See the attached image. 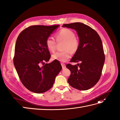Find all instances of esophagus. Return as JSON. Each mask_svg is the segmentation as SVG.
Returning a JSON list of instances; mask_svg holds the SVG:
<instances>
[{
	"instance_id": "esophagus-1",
	"label": "esophagus",
	"mask_w": 120,
	"mask_h": 120,
	"mask_svg": "<svg viewBox=\"0 0 120 120\" xmlns=\"http://www.w3.org/2000/svg\"><path fill=\"white\" fill-rule=\"evenodd\" d=\"M61 65H62V69H64L66 67V66H65V64L63 63H61Z\"/></svg>"
}]
</instances>
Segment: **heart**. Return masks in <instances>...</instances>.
<instances>
[{
    "instance_id": "obj_1",
    "label": "heart",
    "mask_w": 120,
    "mask_h": 120,
    "mask_svg": "<svg viewBox=\"0 0 120 120\" xmlns=\"http://www.w3.org/2000/svg\"><path fill=\"white\" fill-rule=\"evenodd\" d=\"M57 42L63 41L62 52H58L52 55V59L60 62H65L71 56V53L75 54L79 47V39L75 36V33L71 29L64 28L60 29L55 34ZM53 38L49 37L45 41V45L51 52H54L57 47V42Z\"/></svg>"
}]
</instances>
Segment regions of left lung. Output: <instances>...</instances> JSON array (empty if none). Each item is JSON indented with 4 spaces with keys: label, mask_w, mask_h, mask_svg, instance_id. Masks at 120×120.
Wrapping results in <instances>:
<instances>
[{
    "label": "left lung",
    "mask_w": 120,
    "mask_h": 120,
    "mask_svg": "<svg viewBox=\"0 0 120 120\" xmlns=\"http://www.w3.org/2000/svg\"><path fill=\"white\" fill-rule=\"evenodd\" d=\"M63 27L75 29L80 42L70 61L79 63L66 64L71 72L68 83L78 90H87L97 83L102 73L105 60L102 41L96 31L82 23L65 24Z\"/></svg>",
    "instance_id": "1"
}]
</instances>
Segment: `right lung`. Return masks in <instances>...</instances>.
<instances>
[{
  "instance_id": "1",
  "label": "right lung",
  "mask_w": 120,
  "mask_h": 120,
  "mask_svg": "<svg viewBox=\"0 0 120 120\" xmlns=\"http://www.w3.org/2000/svg\"><path fill=\"white\" fill-rule=\"evenodd\" d=\"M58 26H31L23 30L17 39L14 64L20 81L30 91L42 93L50 90L62 69L58 60L44 63L51 58L45 41Z\"/></svg>"
}]
</instances>
